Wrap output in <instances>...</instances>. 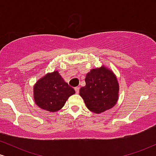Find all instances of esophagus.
Instances as JSON below:
<instances>
[{
    "mask_svg": "<svg viewBox=\"0 0 156 156\" xmlns=\"http://www.w3.org/2000/svg\"><path fill=\"white\" fill-rule=\"evenodd\" d=\"M75 90H76V92L77 93V94H78V92H79V87H75Z\"/></svg>",
    "mask_w": 156,
    "mask_h": 156,
    "instance_id": "34e87169",
    "label": "esophagus"
}]
</instances>
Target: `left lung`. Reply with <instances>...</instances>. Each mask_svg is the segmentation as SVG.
Returning <instances> with one entry per match:
<instances>
[{"label":"left lung","instance_id":"obj_1","mask_svg":"<svg viewBox=\"0 0 156 156\" xmlns=\"http://www.w3.org/2000/svg\"><path fill=\"white\" fill-rule=\"evenodd\" d=\"M85 82V87L80 89V95L91 112L101 114L117 103L119 84L110 69L104 66L92 69L87 73Z\"/></svg>","mask_w":156,"mask_h":156}]
</instances>
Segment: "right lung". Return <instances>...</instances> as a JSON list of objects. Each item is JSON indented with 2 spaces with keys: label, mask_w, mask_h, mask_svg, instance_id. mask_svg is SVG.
I'll return each instance as SVG.
<instances>
[{
  "label": "right lung",
  "mask_w": 156,
  "mask_h": 156,
  "mask_svg": "<svg viewBox=\"0 0 156 156\" xmlns=\"http://www.w3.org/2000/svg\"><path fill=\"white\" fill-rule=\"evenodd\" d=\"M74 89L64 81L58 71L48 73L39 79L34 87V101L39 108L55 112L64 105Z\"/></svg>",
  "instance_id": "right-lung-1"
}]
</instances>
